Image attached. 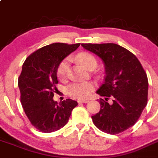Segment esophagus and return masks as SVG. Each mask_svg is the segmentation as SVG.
Here are the masks:
<instances>
[{"label": "esophagus", "mask_w": 158, "mask_h": 158, "mask_svg": "<svg viewBox=\"0 0 158 158\" xmlns=\"http://www.w3.org/2000/svg\"><path fill=\"white\" fill-rule=\"evenodd\" d=\"M88 101H89L88 100H77V102H78V103H87Z\"/></svg>", "instance_id": "34e87169"}]
</instances>
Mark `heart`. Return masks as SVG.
<instances>
[{
	"instance_id": "1",
	"label": "heart",
	"mask_w": 158,
	"mask_h": 158,
	"mask_svg": "<svg viewBox=\"0 0 158 158\" xmlns=\"http://www.w3.org/2000/svg\"><path fill=\"white\" fill-rule=\"evenodd\" d=\"M76 60L87 69L92 67H96L97 64V60L94 55L87 52H83L76 56ZM68 68H69V59L65 58L60 62L57 68L56 74L60 81H64L67 77ZM94 84L90 81L84 82H75L70 84L66 88L68 95L73 98L85 99L88 97L94 90Z\"/></svg>"
}]
</instances>
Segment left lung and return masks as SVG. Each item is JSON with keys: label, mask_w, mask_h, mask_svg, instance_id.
Returning <instances> with one entry per match:
<instances>
[{"label": "left lung", "mask_w": 158, "mask_h": 158, "mask_svg": "<svg viewBox=\"0 0 158 158\" xmlns=\"http://www.w3.org/2000/svg\"><path fill=\"white\" fill-rule=\"evenodd\" d=\"M85 49L103 60L106 76L97 91L100 110L92 115L93 123L100 130L111 135L123 132L135 124L148 102V81L137 57L114 43L81 44ZM113 98L110 104L108 98Z\"/></svg>", "instance_id": "1"}]
</instances>
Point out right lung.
Masks as SVG:
<instances>
[{
    "label": "right lung",
    "mask_w": 158,
    "mask_h": 158,
    "mask_svg": "<svg viewBox=\"0 0 158 158\" xmlns=\"http://www.w3.org/2000/svg\"><path fill=\"white\" fill-rule=\"evenodd\" d=\"M81 43H55L29 55L18 79L20 101L31 124L45 133L52 132L67 124L71 111L77 106L67 99L58 104L53 100L58 64L75 51Z\"/></svg>",
    "instance_id": "1"
}]
</instances>
